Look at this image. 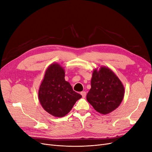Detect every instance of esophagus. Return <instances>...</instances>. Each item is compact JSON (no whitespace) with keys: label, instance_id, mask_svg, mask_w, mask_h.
<instances>
[{"label":"esophagus","instance_id":"obj_1","mask_svg":"<svg viewBox=\"0 0 152 152\" xmlns=\"http://www.w3.org/2000/svg\"><path fill=\"white\" fill-rule=\"evenodd\" d=\"M80 94H81V95L82 96V98H85L86 96V91H82V92H81L80 93Z\"/></svg>","mask_w":152,"mask_h":152}]
</instances>
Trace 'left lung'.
Masks as SVG:
<instances>
[{"instance_id": "left-lung-1", "label": "left lung", "mask_w": 152, "mask_h": 152, "mask_svg": "<svg viewBox=\"0 0 152 152\" xmlns=\"http://www.w3.org/2000/svg\"><path fill=\"white\" fill-rule=\"evenodd\" d=\"M87 100L98 112L106 115L115 110L124 98V87L117 76L105 66L95 69Z\"/></svg>"}]
</instances>
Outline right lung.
<instances>
[{"mask_svg":"<svg viewBox=\"0 0 152 152\" xmlns=\"http://www.w3.org/2000/svg\"><path fill=\"white\" fill-rule=\"evenodd\" d=\"M81 98L65 80V70L59 64L47 68L39 90V102L45 111L54 117H64Z\"/></svg>","mask_w":152,"mask_h":152,"instance_id":"add662e5","label":"right lung"}]
</instances>
